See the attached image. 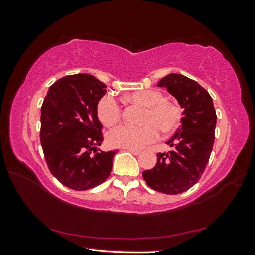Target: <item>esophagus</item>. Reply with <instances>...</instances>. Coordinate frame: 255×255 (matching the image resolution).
Masks as SVG:
<instances>
[{"label":"esophagus","instance_id":"obj_1","mask_svg":"<svg viewBox=\"0 0 255 255\" xmlns=\"http://www.w3.org/2000/svg\"><path fill=\"white\" fill-rule=\"evenodd\" d=\"M128 152H131L133 155H139L140 154V150L139 149H135V148H125Z\"/></svg>","mask_w":255,"mask_h":255}]
</instances>
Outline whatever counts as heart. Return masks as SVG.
Returning a JSON list of instances; mask_svg holds the SVG:
<instances>
[{
  "mask_svg": "<svg viewBox=\"0 0 255 255\" xmlns=\"http://www.w3.org/2000/svg\"><path fill=\"white\" fill-rule=\"evenodd\" d=\"M126 100L133 105L143 106L139 115L140 126H120L108 133V143L114 147L141 148L163 135H170L178 129L182 119V111L176 103L164 99L158 90H137L127 94ZM97 114L100 122L107 127L117 125L123 117L122 107L110 94L102 97L98 102Z\"/></svg>",
  "mask_w": 255,
  "mask_h": 255,
  "instance_id": "obj_1",
  "label": "heart"
}]
</instances>
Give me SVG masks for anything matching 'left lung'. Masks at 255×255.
Returning a JSON list of instances; mask_svg holds the SVG:
<instances>
[{
	"instance_id": "8db88e82",
	"label": "left lung",
	"mask_w": 255,
	"mask_h": 255,
	"mask_svg": "<svg viewBox=\"0 0 255 255\" xmlns=\"http://www.w3.org/2000/svg\"><path fill=\"white\" fill-rule=\"evenodd\" d=\"M175 97L183 109L181 126L167 141L172 150L157 153V163L143 172L150 188L166 195H179L200 180L215 140L216 111L207 90L181 74L166 75L158 82Z\"/></svg>"
}]
</instances>
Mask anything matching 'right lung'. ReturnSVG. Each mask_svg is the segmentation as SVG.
I'll list each match as a JSON object with an SVG mask.
<instances>
[{
  "label": "right lung",
  "mask_w": 255,
  "mask_h": 255,
  "mask_svg": "<svg viewBox=\"0 0 255 255\" xmlns=\"http://www.w3.org/2000/svg\"><path fill=\"white\" fill-rule=\"evenodd\" d=\"M106 88L93 75H67L50 86L41 106L40 143L47 166L76 191L105 182L117 153L97 150L103 141L97 106Z\"/></svg>",
  "instance_id": "right-lung-1"
}]
</instances>
